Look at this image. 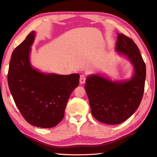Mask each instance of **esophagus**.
Here are the masks:
<instances>
[{
    "label": "esophagus",
    "instance_id": "1",
    "mask_svg": "<svg viewBox=\"0 0 157 157\" xmlns=\"http://www.w3.org/2000/svg\"><path fill=\"white\" fill-rule=\"evenodd\" d=\"M85 80H86V76L84 75H81L80 77H79V83L81 84H84L85 82Z\"/></svg>",
    "mask_w": 157,
    "mask_h": 157
}]
</instances>
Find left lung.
I'll return each mask as SVG.
<instances>
[{"mask_svg": "<svg viewBox=\"0 0 157 157\" xmlns=\"http://www.w3.org/2000/svg\"><path fill=\"white\" fill-rule=\"evenodd\" d=\"M115 50L131 63L132 78L113 81L101 73L91 74L84 86L93 116L107 124L123 123L136 111L141 102L146 77L145 63L132 39L118 33Z\"/></svg>", "mask_w": 157, "mask_h": 157, "instance_id": "left-lung-1", "label": "left lung"}]
</instances>
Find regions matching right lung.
<instances>
[{
	"instance_id": "1",
	"label": "right lung",
	"mask_w": 157,
	"mask_h": 157,
	"mask_svg": "<svg viewBox=\"0 0 157 157\" xmlns=\"http://www.w3.org/2000/svg\"><path fill=\"white\" fill-rule=\"evenodd\" d=\"M35 37V31H32L13 51L7 82L25 121L37 127L50 128L64 117L68 98L79 85V75H58L34 68L30 56Z\"/></svg>"
}]
</instances>
